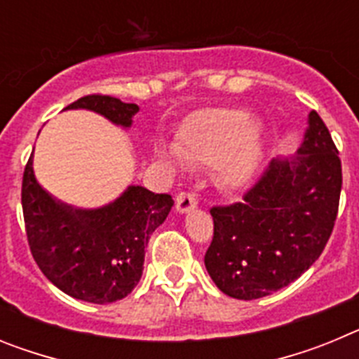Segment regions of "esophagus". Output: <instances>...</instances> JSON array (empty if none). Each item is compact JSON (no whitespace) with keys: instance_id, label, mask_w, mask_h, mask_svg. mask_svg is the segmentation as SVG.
<instances>
[{"instance_id":"34e87169","label":"esophagus","mask_w":359,"mask_h":359,"mask_svg":"<svg viewBox=\"0 0 359 359\" xmlns=\"http://www.w3.org/2000/svg\"><path fill=\"white\" fill-rule=\"evenodd\" d=\"M198 207V199L196 196L192 194H187V192H182V194H177L176 198V210L180 214H187V212L194 210Z\"/></svg>"}]
</instances>
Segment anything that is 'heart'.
I'll return each instance as SVG.
<instances>
[{"mask_svg":"<svg viewBox=\"0 0 359 359\" xmlns=\"http://www.w3.org/2000/svg\"><path fill=\"white\" fill-rule=\"evenodd\" d=\"M158 154L176 169L194 163L217 165L219 177L228 189H244L259 172L264 140L248 113L233 107L196 111L177 131V145H160Z\"/></svg>","mask_w":359,"mask_h":359,"instance_id":"b5f03b06","label":"heart"}]
</instances>
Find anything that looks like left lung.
Returning a JSON list of instances; mask_svg holds the SVG:
<instances>
[{
    "mask_svg": "<svg viewBox=\"0 0 359 359\" xmlns=\"http://www.w3.org/2000/svg\"><path fill=\"white\" fill-rule=\"evenodd\" d=\"M341 192V161L329 129L311 111L297 154L275 158L243 201L214 207L205 266L239 300L286 287L322 255Z\"/></svg>",
    "mask_w": 359,
    "mask_h": 359,
    "instance_id": "8db88e82",
    "label": "left lung"
}]
</instances>
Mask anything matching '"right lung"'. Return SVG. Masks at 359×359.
<instances>
[{
  "label": "right lung",
  "mask_w": 359,
  "mask_h": 359,
  "mask_svg": "<svg viewBox=\"0 0 359 359\" xmlns=\"http://www.w3.org/2000/svg\"><path fill=\"white\" fill-rule=\"evenodd\" d=\"M65 109H88L129 129L140 107L107 95H88ZM25 228L34 261L44 277L69 297L109 304L128 297L140 282L149 237L174 201L129 185L100 208H77L48 194L34 174V152L21 189Z\"/></svg>",
  "instance_id": "right-lung-1"
}]
</instances>
